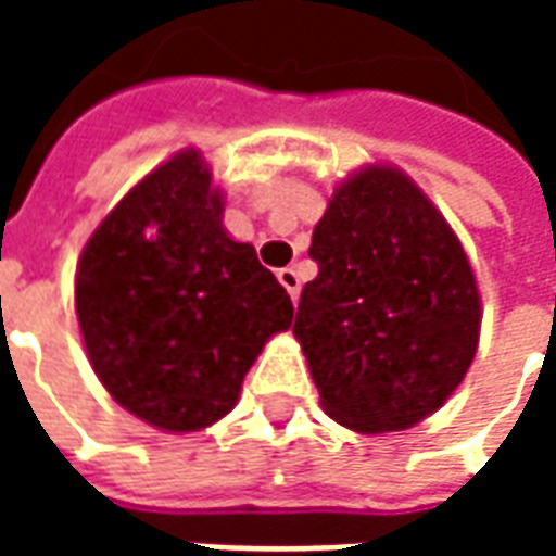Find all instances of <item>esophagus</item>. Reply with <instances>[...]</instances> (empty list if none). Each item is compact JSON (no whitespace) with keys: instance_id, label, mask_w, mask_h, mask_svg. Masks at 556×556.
I'll use <instances>...</instances> for the list:
<instances>
[{"instance_id":"34e87169","label":"esophagus","mask_w":556,"mask_h":556,"mask_svg":"<svg viewBox=\"0 0 556 556\" xmlns=\"http://www.w3.org/2000/svg\"><path fill=\"white\" fill-rule=\"evenodd\" d=\"M277 279L282 282V289L289 291L291 301L298 303V298H301V277H298V270H294V267H282L277 274Z\"/></svg>"}]
</instances>
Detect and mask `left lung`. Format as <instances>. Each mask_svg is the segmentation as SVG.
<instances>
[{
  "instance_id": "left-lung-1",
  "label": "left lung",
  "mask_w": 556,
  "mask_h": 556,
  "mask_svg": "<svg viewBox=\"0 0 556 556\" xmlns=\"http://www.w3.org/2000/svg\"><path fill=\"white\" fill-rule=\"evenodd\" d=\"M318 277L294 337L330 419L361 434L417 426L465 381L479 342L477 277L429 195L396 166L339 184L313 231Z\"/></svg>"
}]
</instances>
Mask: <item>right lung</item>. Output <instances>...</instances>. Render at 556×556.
I'll return each mask as SVG.
<instances>
[{"mask_svg": "<svg viewBox=\"0 0 556 556\" xmlns=\"http://www.w3.org/2000/svg\"><path fill=\"white\" fill-rule=\"evenodd\" d=\"M77 318L122 408L154 429L199 431L238 405L243 375L294 306L253 247L223 229V193L205 157L184 148L89 238Z\"/></svg>", "mask_w": 556, "mask_h": 556, "instance_id": "obj_1", "label": "right lung"}]
</instances>
